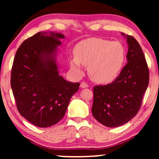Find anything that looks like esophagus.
Instances as JSON below:
<instances>
[{"mask_svg": "<svg viewBox=\"0 0 159 159\" xmlns=\"http://www.w3.org/2000/svg\"><path fill=\"white\" fill-rule=\"evenodd\" d=\"M80 87H81L82 88H86L88 87V84H87V82H81V84H80Z\"/></svg>", "mask_w": 159, "mask_h": 159, "instance_id": "34e87169", "label": "esophagus"}]
</instances>
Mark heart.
Returning <instances> with one entry per match:
<instances>
[{"label":"heart","instance_id":"1","mask_svg":"<svg viewBox=\"0 0 159 159\" xmlns=\"http://www.w3.org/2000/svg\"><path fill=\"white\" fill-rule=\"evenodd\" d=\"M75 58L71 60L74 69L82 64L89 66L90 77L98 83L114 81L122 70L126 61V50L119 42L91 38L78 43L75 49Z\"/></svg>","mask_w":159,"mask_h":159}]
</instances>
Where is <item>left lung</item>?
<instances>
[{
  "instance_id": "8db88e82",
  "label": "left lung",
  "mask_w": 159,
  "mask_h": 159,
  "mask_svg": "<svg viewBox=\"0 0 159 159\" xmlns=\"http://www.w3.org/2000/svg\"><path fill=\"white\" fill-rule=\"evenodd\" d=\"M126 38L127 64L111 83L93 88L92 114L108 127L125 125L138 114L149 82V69L140 44L132 36Z\"/></svg>"
}]
</instances>
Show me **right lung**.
<instances>
[{"label": "right lung", "mask_w": 159, "mask_h": 159, "mask_svg": "<svg viewBox=\"0 0 159 159\" xmlns=\"http://www.w3.org/2000/svg\"><path fill=\"white\" fill-rule=\"evenodd\" d=\"M64 34L38 32L21 43L11 69V86L19 114L39 127L58 123L66 113L79 82L65 80L56 62Z\"/></svg>", "instance_id": "1"}]
</instances>
